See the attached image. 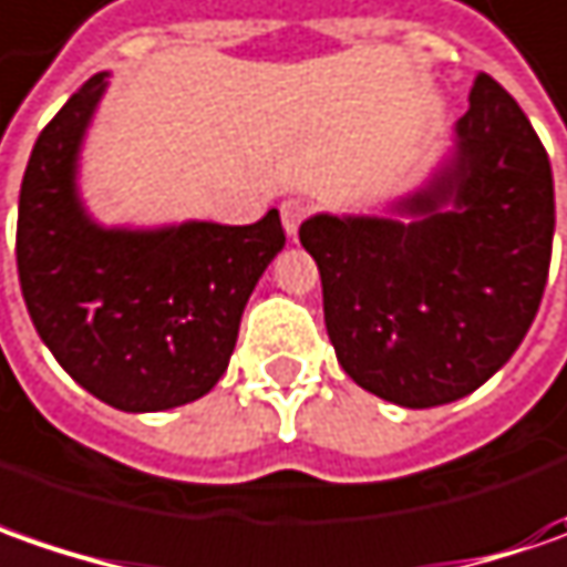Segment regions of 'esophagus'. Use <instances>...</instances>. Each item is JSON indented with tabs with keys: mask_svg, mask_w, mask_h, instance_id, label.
Wrapping results in <instances>:
<instances>
[{
	"mask_svg": "<svg viewBox=\"0 0 567 567\" xmlns=\"http://www.w3.org/2000/svg\"><path fill=\"white\" fill-rule=\"evenodd\" d=\"M310 209L313 206L307 204V200H301V197H288L282 204V225L288 235H298V228H301V223L310 216Z\"/></svg>",
	"mask_w": 567,
	"mask_h": 567,
	"instance_id": "1",
	"label": "esophagus"
}]
</instances>
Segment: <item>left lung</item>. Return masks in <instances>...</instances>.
<instances>
[{"label": "left lung", "mask_w": 567, "mask_h": 567, "mask_svg": "<svg viewBox=\"0 0 567 567\" xmlns=\"http://www.w3.org/2000/svg\"><path fill=\"white\" fill-rule=\"evenodd\" d=\"M452 203V207H445ZM401 219L313 216L329 342L361 389L401 408L471 395L524 342L553 257L556 194L537 131L480 71L458 150Z\"/></svg>", "instance_id": "8db88e82"}]
</instances>
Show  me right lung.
<instances>
[{
  "label": "right lung",
  "mask_w": 567,
  "mask_h": 567,
  "mask_svg": "<svg viewBox=\"0 0 567 567\" xmlns=\"http://www.w3.org/2000/svg\"><path fill=\"white\" fill-rule=\"evenodd\" d=\"M106 74L40 131L18 200V279L52 358L118 411H168L228 367L245 303L285 247L279 209L254 225L100 228L74 190L78 150Z\"/></svg>",
  "instance_id": "add662e5"
}]
</instances>
